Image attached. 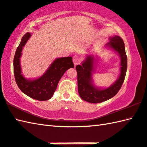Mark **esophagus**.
Here are the masks:
<instances>
[{"mask_svg":"<svg viewBox=\"0 0 147 147\" xmlns=\"http://www.w3.org/2000/svg\"><path fill=\"white\" fill-rule=\"evenodd\" d=\"M73 62L74 63L75 65H77V64H79L80 62V57L79 56L77 55H75L73 57Z\"/></svg>","mask_w":147,"mask_h":147,"instance_id":"1","label":"esophagus"}]
</instances>
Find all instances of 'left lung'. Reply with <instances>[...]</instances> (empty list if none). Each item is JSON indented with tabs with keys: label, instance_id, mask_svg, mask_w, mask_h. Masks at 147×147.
I'll return each mask as SVG.
<instances>
[{
	"label": "left lung",
	"instance_id": "8db88e82",
	"mask_svg": "<svg viewBox=\"0 0 147 147\" xmlns=\"http://www.w3.org/2000/svg\"><path fill=\"white\" fill-rule=\"evenodd\" d=\"M109 40L110 41L107 43V45L117 51L121 57L120 76L112 86L107 89L99 90L92 84L93 57H88L85 61L82 63V65L76 66L79 94L82 100L90 103H100L113 97L120 90L125 79L127 68V57L124 42L122 38L118 36L110 38Z\"/></svg>",
	"mask_w": 147,
	"mask_h": 147
}]
</instances>
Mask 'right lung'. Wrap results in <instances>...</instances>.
<instances>
[{"label":"right lung","mask_w":147,"mask_h":147,"mask_svg":"<svg viewBox=\"0 0 147 147\" xmlns=\"http://www.w3.org/2000/svg\"><path fill=\"white\" fill-rule=\"evenodd\" d=\"M30 36V33H26L16 49L13 59V71L15 81L20 90L29 97L40 101L47 100L53 96L58 82L65 71L69 68L74 67L72 57L58 58L54 61L47 72L39 79L34 81L26 80L21 74L20 57L23 47Z\"/></svg>","instance_id":"right-lung-1"}]
</instances>
